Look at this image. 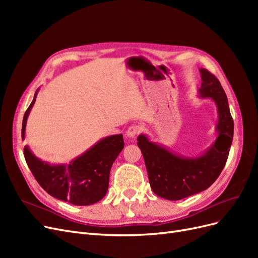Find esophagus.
<instances>
[{"label":"esophagus","mask_w":258,"mask_h":258,"mask_svg":"<svg viewBox=\"0 0 258 258\" xmlns=\"http://www.w3.org/2000/svg\"><path fill=\"white\" fill-rule=\"evenodd\" d=\"M141 127L140 126H137V124H132V126H130L129 128H128V130H127V136L129 137V138H135L137 135H139L140 132H141Z\"/></svg>","instance_id":"1"}]
</instances>
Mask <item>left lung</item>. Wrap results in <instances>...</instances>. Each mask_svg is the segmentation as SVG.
<instances>
[{"label": "left lung", "mask_w": 258, "mask_h": 258, "mask_svg": "<svg viewBox=\"0 0 258 258\" xmlns=\"http://www.w3.org/2000/svg\"><path fill=\"white\" fill-rule=\"evenodd\" d=\"M201 97L212 98L217 105L218 137L210 150L198 158L186 159L138 137L153 191L168 200H181L205 190L220 176L227 161L233 139V120L227 96L215 75L200 69Z\"/></svg>", "instance_id": "left-lung-1"}]
</instances>
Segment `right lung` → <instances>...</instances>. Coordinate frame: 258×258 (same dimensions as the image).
<instances>
[{
    "instance_id": "obj_1",
    "label": "right lung",
    "mask_w": 258,
    "mask_h": 258,
    "mask_svg": "<svg viewBox=\"0 0 258 258\" xmlns=\"http://www.w3.org/2000/svg\"><path fill=\"white\" fill-rule=\"evenodd\" d=\"M36 92L23 116L22 139H25L26 122L35 102ZM122 148V135H116L102 139L67 167L51 166L40 160L27 146L25 158L37 183L50 196L75 206H90L105 196L112 165Z\"/></svg>"
}]
</instances>
